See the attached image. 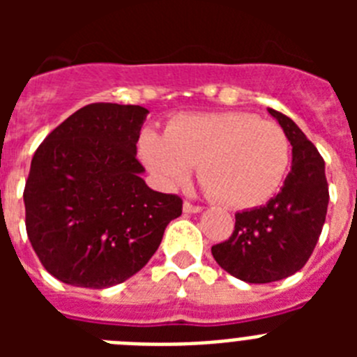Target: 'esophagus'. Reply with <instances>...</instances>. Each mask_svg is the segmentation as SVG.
<instances>
[{"label": "esophagus", "mask_w": 357, "mask_h": 357, "mask_svg": "<svg viewBox=\"0 0 357 357\" xmlns=\"http://www.w3.org/2000/svg\"><path fill=\"white\" fill-rule=\"evenodd\" d=\"M182 211H184L185 214H198V213H202L204 209H202L200 206H193V204H189V202H184Z\"/></svg>", "instance_id": "obj_1"}]
</instances>
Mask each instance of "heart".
Here are the masks:
<instances>
[{
  "mask_svg": "<svg viewBox=\"0 0 357 357\" xmlns=\"http://www.w3.org/2000/svg\"><path fill=\"white\" fill-rule=\"evenodd\" d=\"M139 153L166 188L189 181L234 209L261 206L275 195L289 166V141L273 121L250 112H195L172 119L166 134L146 128Z\"/></svg>",
  "mask_w": 357,
  "mask_h": 357,
  "instance_id": "heart-1",
  "label": "heart"
}]
</instances>
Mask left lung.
Returning a JSON list of instances; mask_svg holds the SVG:
<instances>
[{"label":"left lung","instance_id":"obj_1","mask_svg":"<svg viewBox=\"0 0 357 357\" xmlns=\"http://www.w3.org/2000/svg\"><path fill=\"white\" fill-rule=\"evenodd\" d=\"M291 144V169L266 206L236 213L234 232L211 248L216 263L250 284H266L298 272L326 223L329 188L326 162L296 123L268 109Z\"/></svg>","mask_w":357,"mask_h":357}]
</instances>
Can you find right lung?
<instances>
[{"label":"right lung","instance_id":"1","mask_svg":"<svg viewBox=\"0 0 357 357\" xmlns=\"http://www.w3.org/2000/svg\"><path fill=\"white\" fill-rule=\"evenodd\" d=\"M148 110L91 103L37 148L24 188L26 232L43 266L66 284L103 289L151 259L182 200L141 178L135 144Z\"/></svg>","mask_w":357,"mask_h":357}]
</instances>
